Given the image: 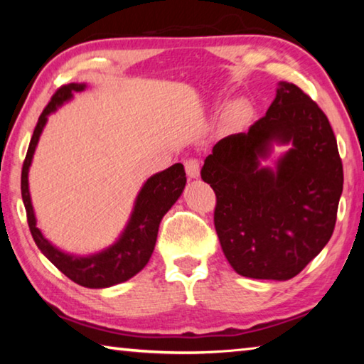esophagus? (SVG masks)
<instances>
[{
  "mask_svg": "<svg viewBox=\"0 0 364 364\" xmlns=\"http://www.w3.org/2000/svg\"><path fill=\"white\" fill-rule=\"evenodd\" d=\"M184 168L189 178H197L200 173V162L197 159H186L184 160Z\"/></svg>",
  "mask_w": 364,
  "mask_h": 364,
  "instance_id": "1",
  "label": "esophagus"
}]
</instances>
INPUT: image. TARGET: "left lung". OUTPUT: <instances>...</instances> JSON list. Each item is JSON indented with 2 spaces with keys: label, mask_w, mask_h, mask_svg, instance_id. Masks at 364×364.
<instances>
[{
  "label": "left lung",
  "mask_w": 364,
  "mask_h": 364,
  "mask_svg": "<svg viewBox=\"0 0 364 364\" xmlns=\"http://www.w3.org/2000/svg\"><path fill=\"white\" fill-rule=\"evenodd\" d=\"M273 142L293 147L274 171L260 168ZM200 176L217 196L223 254L245 278H294L334 232L343 188L337 141L326 114L294 83H279L247 133L220 139Z\"/></svg>",
  "instance_id": "8db88e82"
}]
</instances>
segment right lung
<instances>
[{
    "mask_svg": "<svg viewBox=\"0 0 364 364\" xmlns=\"http://www.w3.org/2000/svg\"><path fill=\"white\" fill-rule=\"evenodd\" d=\"M85 88V83L60 86L41 112L22 165L21 191L30 232L43 255L77 284L91 289H102L128 281L146 267L154 247H156L160 220L181 196L184 184H186V173H184L181 164H175L170 168L151 176L139 191L130 221L123 230L119 241L106 250L95 255L78 257L65 254L54 247L36 228V218L28 191V168L32 165L35 147L38 144L43 128L48 122V115L63 106L64 102L70 101L73 93H80Z\"/></svg>",
    "mask_w": 364,
    "mask_h": 364,
    "instance_id": "right-lung-1",
    "label": "right lung"
}]
</instances>
